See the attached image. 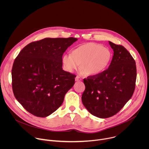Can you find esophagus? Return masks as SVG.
Segmentation results:
<instances>
[{
	"label": "esophagus",
	"mask_w": 149,
	"mask_h": 149,
	"mask_svg": "<svg viewBox=\"0 0 149 149\" xmlns=\"http://www.w3.org/2000/svg\"><path fill=\"white\" fill-rule=\"evenodd\" d=\"M75 81H81V80H82V79H81L79 77H78V76H77V77H75Z\"/></svg>",
	"instance_id": "esophagus-1"
}]
</instances>
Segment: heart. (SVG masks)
I'll return each mask as SVG.
<instances>
[{
	"label": "heart",
	"mask_w": 149,
	"mask_h": 149,
	"mask_svg": "<svg viewBox=\"0 0 149 149\" xmlns=\"http://www.w3.org/2000/svg\"><path fill=\"white\" fill-rule=\"evenodd\" d=\"M112 59L111 51L102 45L89 42L74 49L71 54L63 55L62 61L66 70L73 72L80 68L87 75L96 76L104 73Z\"/></svg>",
	"instance_id": "obj_1"
}]
</instances>
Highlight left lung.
<instances>
[{
    "label": "left lung",
    "instance_id": "8db88e82",
    "mask_svg": "<svg viewBox=\"0 0 149 149\" xmlns=\"http://www.w3.org/2000/svg\"><path fill=\"white\" fill-rule=\"evenodd\" d=\"M114 55L107 70L101 75L84 79L86 90L82 95L84 107L101 118L116 114L132 97L136 86V62L122 45L109 41Z\"/></svg>",
    "mask_w": 149,
    "mask_h": 149
}]
</instances>
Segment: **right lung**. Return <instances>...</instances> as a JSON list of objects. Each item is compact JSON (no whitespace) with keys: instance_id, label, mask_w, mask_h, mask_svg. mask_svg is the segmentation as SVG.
<instances>
[{"instance_id":"obj_1","label":"right lung","mask_w":149,"mask_h":149,"mask_svg":"<svg viewBox=\"0 0 149 149\" xmlns=\"http://www.w3.org/2000/svg\"><path fill=\"white\" fill-rule=\"evenodd\" d=\"M78 39L47 38L25 47L12 70L14 95L31 114L45 117L62 105L75 83V75L62 70V55Z\"/></svg>"}]
</instances>
